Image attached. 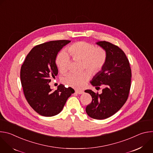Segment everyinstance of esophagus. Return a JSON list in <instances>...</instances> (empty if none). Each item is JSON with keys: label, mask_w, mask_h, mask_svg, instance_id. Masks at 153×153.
Masks as SVG:
<instances>
[{"label": "esophagus", "mask_w": 153, "mask_h": 153, "mask_svg": "<svg viewBox=\"0 0 153 153\" xmlns=\"http://www.w3.org/2000/svg\"><path fill=\"white\" fill-rule=\"evenodd\" d=\"M76 93H77L78 94H82L83 93V91H82V90H76Z\"/></svg>", "instance_id": "1"}]
</instances>
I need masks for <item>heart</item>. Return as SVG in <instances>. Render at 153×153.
Returning <instances> with one entry per match:
<instances>
[{"label": "heart", "instance_id": "b5f03b06", "mask_svg": "<svg viewBox=\"0 0 153 153\" xmlns=\"http://www.w3.org/2000/svg\"><path fill=\"white\" fill-rule=\"evenodd\" d=\"M67 50L74 59L82 60V68H86L91 74H95L103 67L106 60V51L102 48H96L92 43L81 41L74 43L69 46ZM56 63L61 73H65L70 64V57L65 51H60L56 59ZM88 71L80 74L70 73L64 76L62 81L74 88H80L90 79Z\"/></svg>", "mask_w": 153, "mask_h": 153}]
</instances>
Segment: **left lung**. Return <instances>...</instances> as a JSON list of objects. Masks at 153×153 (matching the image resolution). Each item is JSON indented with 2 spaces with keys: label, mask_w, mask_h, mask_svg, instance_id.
Here are the masks:
<instances>
[{
  "label": "left lung",
  "mask_w": 153,
  "mask_h": 153,
  "mask_svg": "<svg viewBox=\"0 0 153 153\" xmlns=\"http://www.w3.org/2000/svg\"><path fill=\"white\" fill-rule=\"evenodd\" d=\"M96 44L106 51V60L90 83L97 88L100 85L105 87L100 94L91 90L85 91L92 97L91 103L86 107V112L93 119L102 120L117 113L127 100L131 70L128 59L119 47L106 41L98 42Z\"/></svg>",
  "instance_id": "left-lung-1"
}]
</instances>
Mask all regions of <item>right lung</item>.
<instances>
[{"label":"right lung","mask_w":153,"mask_h":153,"mask_svg":"<svg viewBox=\"0 0 153 153\" xmlns=\"http://www.w3.org/2000/svg\"><path fill=\"white\" fill-rule=\"evenodd\" d=\"M71 41L53 40L35 46L21 67L20 80L25 97L33 110L41 116L58 114L68 98L74 93L60 84L53 91L49 83L58 74L56 59L60 50Z\"/></svg>","instance_id":"obj_1"}]
</instances>
